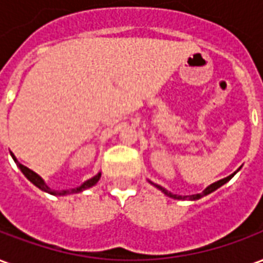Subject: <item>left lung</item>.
Segmentation results:
<instances>
[{
    "instance_id": "left-lung-1",
    "label": "left lung",
    "mask_w": 263,
    "mask_h": 263,
    "mask_svg": "<svg viewBox=\"0 0 263 263\" xmlns=\"http://www.w3.org/2000/svg\"><path fill=\"white\" fill-rule=\"evenodd\" d=\"M238 171H239V169H238ZM237 172H234L232 175L224 177V179H221V180H218V182H215V183H213V184H210L209 187L204 189L201 193L192 194V196H177V194H173V193H171V192H167V190H166L165 187H162V186H159V184H155V183H152V182H149V183H151V184H154L155 187L159 189L162 193H165L166 196H169V197H172V198H176V200H198V198H201V197H204V196H207V194L215 192L217 189H220L221 186H224V184H226L227 182H230L232 177L237 175Z\"/></svg>"
}]
</instances>
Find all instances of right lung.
Returning a JSON list of instances; mask_svg holds the SVG:
<instances>
[{"label": "right lung", "mask_w": 263, "mask_h": 263, "mask_svg": "<svg viewBox=\"0 0 263 263\" xmlns=\"http://www.w3.org/2000/svg\"><path fill=\"white\" fill-rule=\"evenodd\" d=\"M11 156H12V159L15 160L16 166L20 167L21 172L25 175V177L28 179V180H29V182L33 183V184H35L37 189H41L42 192H46V193H49V194H53V196H67V194L81 193V192H84V190H87V189L92 187L94 184H97V182L100 180V177H101V172H98L96 176H92L91 179L86 180V182L83 183V184H80L79 187L70 189V190H62V192H56V190H52V189L49 187L48 184L45 183V180H43L42 177L39 176L37 173H35V172L31 171L29 167H26V166H24L22 163H20V162H18V159L15 158V155L12 154V152H11Z\"/></svg>", "instance_id": "1"}]
</instances>
